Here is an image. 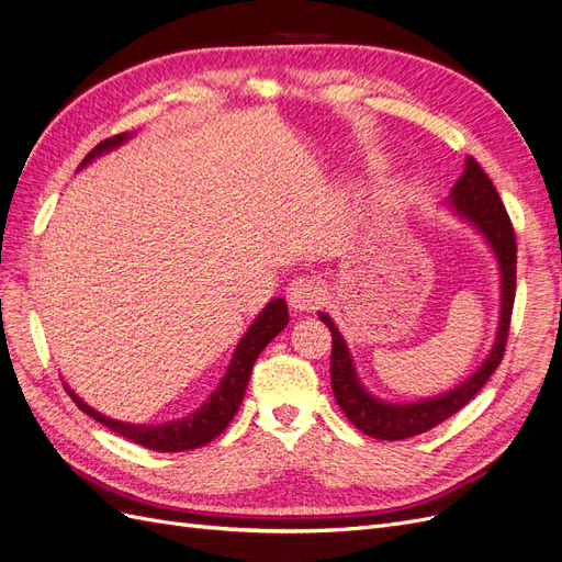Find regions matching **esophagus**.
Instances as JSON below:
<instances>
[{
  "label": "esophagus",
  "mask_w": 562,
  "mask_h": 562,
  "mask_svg": "<svg viewBox=\"0 0 562 562\" xmlns=\"http://www.w3.org/2000/svg\"><path fill=\"white\" fill-rule=\"evenodd\" d=\"M288 304L295 312H312L316 310L321 300H323V288L316 279H310V277H300L295 281L288 283Z\"/></svg>",
  "instance_id": "1"
}]
</instances>
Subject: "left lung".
Returning <instances> with one entry per match:
<instances>
[{
    "instance_id": "1",
    "label": "left lung",
    "mask_w": 562,
    "mask_h": 562,
    "mask_svg": "<svg viewBox=\"0 0 562 562\" xmlns=\"http://www.w3.org/2000/svg\"><path fill=\"white\" fill-rule=\"evenodd\" d=\"M448 203L459 217L467 220V223L483 236L497 258L502 310L495 345H492L481 368L462 384L446 391V394L413 403H391L372 396L361 384V378L353 368L351 351L345 342L342 333L337 330L335 321L328 314L318 312V318L326 323L333 335L330 384L335 401L342 407V413L349 417L353 427L361 429L366 436L380 440H403L438 427L440 422L452 417L457 411H462L502 363L516 297V234L512 227V220H508V213L495 190V184H492L487 173L473 157H467L464 173L454 182Z\"/></svg>"
}]
</instances>
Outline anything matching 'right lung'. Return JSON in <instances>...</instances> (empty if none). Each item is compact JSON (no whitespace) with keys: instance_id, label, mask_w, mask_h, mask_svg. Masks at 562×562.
Listing matches in <instances>:
<instances>
[{"instance_id":"right-lung-1","label":"right lung","mask_w":562,"mask_h":562,"mask_svg":"<svg viewBox=\"0 0 562 562\" xmlns=\"http://www.w3.org/2000/svg\"><path fill=\"white\" fill-rule=\"evenodd\" d=\"M128 138H133V133L112 135V138L95 145L87 155V159L79 164V168L91 164L100 155H105V151L124 145ZM285 323H288V304L283 297H274L258 316H255L250 328L239 339L225 378L220 380L211 398L201 407H196L194 413H190L187 417H180V419H173V422H166V424L119 422V419L105 417L98 411H93V407L83 403L67 384H65V391L72 396V401L79 405L81 413H87L95 422L105 424L108 429L133 440V443H138L149 450H157V452L194 450V448L211 443L213 438H217L227 429V424L234 419L236 411H239V405L244 401L255 361H258V356L262 353V349L271 342V339H274L285 328Z\"/></svg>"}]
</instances>
